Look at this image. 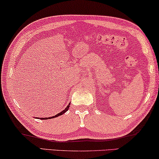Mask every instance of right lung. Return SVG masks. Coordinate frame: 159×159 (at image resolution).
Wrapping results in <instances>:
<instances>
[{
	"mask_svg": "<svg viewBox=\"0 0 159 159\" xmlns=\"http://www.w3.org/2000/svg\"><path fill=\"white\" fill-rule=\"evenodd\" d=\"M70 104H69L68 105V106H67L66 108L64 109V110H62V111H60V113H58L57 115H55V116H52V117H44V118H39V119H41V120H48V119H52V118L57 117H58V116H60V115H63V114H64L65 112H66V111L68 110L69 107H70ZM37 119H39V117H37Z\"/></svg>",
	"mask_w": 159,
	"mask_h": 159,
	"instance_id": "add662e5",
	"label": "right lung"
}]
</instances>
